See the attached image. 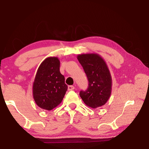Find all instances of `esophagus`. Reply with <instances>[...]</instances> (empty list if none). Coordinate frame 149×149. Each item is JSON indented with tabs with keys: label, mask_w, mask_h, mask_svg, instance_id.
I'll list each match as a JSON object with an SVG mask.
<instances>
[{
	"label": "esophagus",
	"mask_w": 149,
	"mask_h": 149,
	"mask_svg": "<svg viewBox=\"0 0 149 149\" xmlns=\"http://www.w3.org/2000/svg\"><path fill=\"white\" fill-rule=\"evenodd\" d=\"M75 89V87L74 86H72V85H69L68 87V91H73Z\"/></svg>",
	"instance_id": "obj_1"
}]
</instances>
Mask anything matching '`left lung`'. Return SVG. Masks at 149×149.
Returning <instances> with one entry per match:
<instances>
[{"instance_id":"left-lung-1","label":"left lung","mask_w":149,"mask_h":149,"mask_svg":"<svg viewBox=\"0 0 149 149\" xmlns=\"http://www.w3.org/2000/svg\"><path fill=\"white\" fill-rule=\"evenodd\" d=\"M87 77L89 86L81 91L79 95L85 104L92 108L104 105L112 91V77L102 58L97 54H83L77 56Z\"/></svg>"}]
</instances>
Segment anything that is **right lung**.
<instances>
[{
  "instance_id": "obj_1",
  "label": "right lung",
  "mask_w": 149,
  "mask_h": 149,
  "mask_svg": "<svg viewBox=\"0 0 149 149\" xmlns=\"http://www.w3.org/2000/svg\"><path fill=\"white\" fill-rule=\"evenodd\" d=\"M68 89L60 72L57 57L47 58L37 70L33 85L35 102L42 109L51 110L61 103Z\"/></svg>"
}]
</instances>
